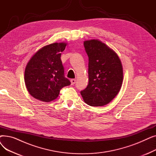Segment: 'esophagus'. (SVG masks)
I'll return each mask as SVG.
<instances>
[{
	"instance_id": "obj_1",
	"label": "esophagus",
	"mask_w": 156,
	"mask_h": 156,
	"mask_svg": "<svg viewBox=\"0 0 156 156\" xmlns=\"http://www.w3.org/2000/svg\"><path fill=\"white\" fill-rule=\"evenodd\" d=\"M71 85L75 84L76 83V79H71Z\"/></svg>"
}]
</instances>
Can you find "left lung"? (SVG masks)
I'll return each instance as SVG.
<instances>
[{
	"label": "left lung",
	"mask_w": 156,
	"mask_h": 156,
	"mask_svg": "<svg viewBox=\"0 0 156 156\" xmlns=\"http://www.w3.org/2000/svg\"><path fill=\"white\" fill-rule=\"evenodd\" d=\"M88 57V84L81 91L83 101L91 106L109 104L119 93L123 71L117 54L99 40L83 42Z\"/></svg>",
	"instance_id": "1"
}]
</instances>
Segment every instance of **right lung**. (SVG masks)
I'll list each match as a JSON object with an SVG mask.
<instances>
[{
  "mask_svg": "<svg viewBox=\"0 0 156 156\" xmlns=\"http://www.w3.org/2000/svg\"><path fill=\"white\" fill-rule=\"evenodd\" d=\"M66 43H54L41 48L31 57L24 71V82L35 99L49 102L57 99L61 89L71 84L64 76L61 59Z\"/></svg>",
  "mask_w": 156,
  "mask_h": 156,
  "instance_id": "1",
  "label": "right lung"
}]
</instances>
